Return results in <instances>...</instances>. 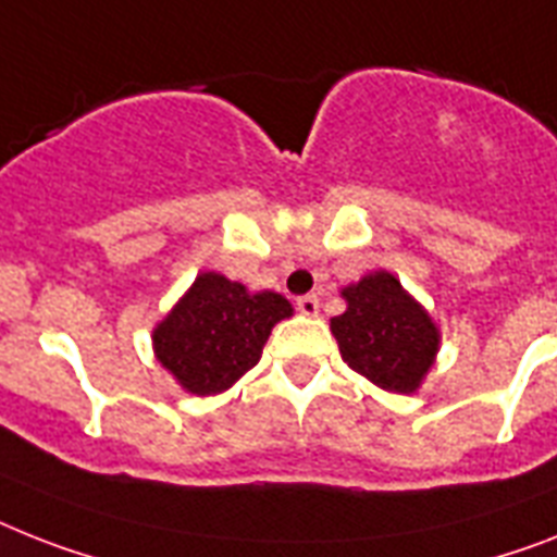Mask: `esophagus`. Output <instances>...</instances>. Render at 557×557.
Segmentation results:
<instances>
[{
    "label": "esophagus",
    "instance_id": "esophagus-1",
    "mask_svg": "<svg viewBox=\"0 0 557 557\" xmlns=\"http://www.w3.org/2000/svg\"><path fill=\"white\" fill-rule=\"evenodd\" d=\"M297 311L306 314V318H314V314L320 311L318 294H302V297H297Z\"/></svg>",
    "mask_w": 557,
    "mask_h": 557
}]
</instances>
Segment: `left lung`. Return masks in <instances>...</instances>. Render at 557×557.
<instances>
[{
	"instance_id": "left-lung-1",
	"label": "left lung",
	"mask_w": 557,
	"mask_h": 557,
	"mask_svg": "<svg viewBox=\"0 0 557 557\" xmlns=\"http://www.w3.org/2000/svg\"><path fill=\"white\" fill-rule=\"evenodd\" d=\"M341 297L346 311L329 325L349 369L395 395L418 392L441 351L432 314L386 269L349 283Z\"/></svg>"
}]
</instances>
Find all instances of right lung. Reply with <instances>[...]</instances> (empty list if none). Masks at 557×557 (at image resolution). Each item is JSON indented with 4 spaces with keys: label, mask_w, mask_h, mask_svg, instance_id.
Segmentation results:
<instances>
[{
    "label": "right lung",
    "mask_w": 557,
    "mask_h": 557,
    "mask_svg": "<svg viewBox=\"0 0 557 557\" xmlns=\"http://www.w3.org/2000/svg\"><path fill=\"white\" fill-rule=\"evenodd\" d=\"M292 314L283 294L248 292L220 271H200L153 325V357L188 395H223L255 369L271 329Z\"/></svg>",
    "instance_id": "obj_1"
}]
</instances>
